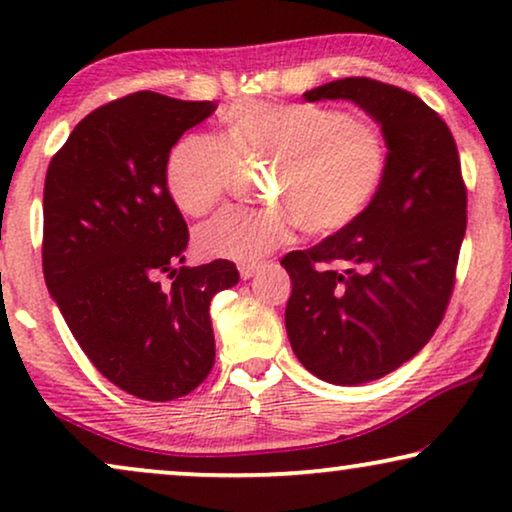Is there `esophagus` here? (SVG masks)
Listing matches in <instances>:
<instances>
[{
	"label": "esophagus",
	"mask_w": 512,
	"mask_h": 512,
	"mask_svg": "<svg viewBox=\"0 0 512 512\" xmlns=\"http://www.w3.org/2000/svg\"><path fill=\"white\" fill-rule=\"evenodd\" d=\"M261 268V263L258 261H247V263H240V275L244 277V279H249V277H254V272Z\"/></svg>",
	"instance_id": "obj_1"
}]
</instances>
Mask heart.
<instances>
[{
    "mask_svg": "<svg viewBox=\"0 0 512 512\" xmlns=\"http://www.w3.org/2000/svg\"><path fill=\"white\" fill-rule=\"evenodd\" d=\"M237 160L272 163L263 209L226 207L202 223L205 256L247 261L282 244L296 223L307 235H333L359 219L389 170L387 132L370 116L317 102L242 100L223 111V142L188 135L165 165L167 193L184 214L212 209L233 184Z\"/></svg>",
    "mask_w": 512,
    "mask_h": 512,
    "instance_id": "1",
    "label": "heart"
}]
</instances>
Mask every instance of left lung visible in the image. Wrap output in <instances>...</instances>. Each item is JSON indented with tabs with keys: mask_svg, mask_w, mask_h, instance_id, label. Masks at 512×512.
Segmentation results:
<instances>
[{
	"mask_svg": "<svg viewBox=\"0 0 512 512\" xmlns=\"http://www.w3.org/2000/svg\"><path fill=\"white\" fill-rule=\"evenodd\" d=\"M303 97L356 102L389 142L387 177L366 212L282 258L298 361L321 380L356 387L403 366L443 321L466 233V184L447 123L408 90L349 76Z\"/></svg>",
	"mask_w": 512,
	"mask_h": 512,
	"instance_id": "1",
	"label": "left lung"
}]
</instances>
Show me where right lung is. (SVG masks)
I'll list each match as a JSON object with an SVG mask.
<instances>
[{
  "instance_id": "1",
  "label": "right lung",
  "mask_w": 512,
  "mask_h": 512,
  "mask_svg": "<svg viewBox=\"0 0 512 512\" xmlns=\"http://www.w3.org/2000/svg\"><path fill=\"white\" fill-rule=\"evenodd\" d=\"M214 109L151 90L118 97L76 125L46 172L48 291L90 363L142 401L205 382L216 354L209 303L240 282L226 258L181 265L188 226L165 184L172 146Z\"/></svg>"
}]
</instances>
